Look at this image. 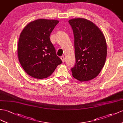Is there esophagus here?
<instances>
[{
    "label": "esophagus",
    "instance_id": "esophagus-1",
    "mask_svg": "<svg viewBox=\"0 0 123 123\" xmlns=\"http://www.w3.org/2000/svg\"><path fill=\"white\" fill-rule=\"evenodd\" d=\"M61 60H62V62H64V61H65V57H64V56H61Z\"/></svg>",
    "mask_w": 123,
    "mask_h": 123
}]
</instances>
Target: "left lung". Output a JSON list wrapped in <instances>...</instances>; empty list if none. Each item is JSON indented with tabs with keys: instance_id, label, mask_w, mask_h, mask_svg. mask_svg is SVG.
I'll list each match as a JSON object with an SVG mask.
<instances>
[{
	"instance_id": "left-lung-1",
	"label": "left lung",
	"mask_w": 123,
	"mask_h": 123,
	"mask_svg": "<svg viewBox=\"0 0 123 123\" xmlns=\"http://www.w3.org/2000/svg\"><path fill=\"white\" fill-rule=\"evenodd\" d=\"M74 35L76 64L73 76L80 81L94 79L103 68L107 54L105 38L98 27L89 20H69Z\"/></svg>"
}]
</instances>
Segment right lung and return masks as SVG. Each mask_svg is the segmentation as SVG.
I'll use <instances>...</instances> for the list:
<instances>
[{
    "mask_svg": "<svg viewBox=\"0 0 123 123\" xmlns=\"http://www.w3.org/2000/svg\"><path fill=\"white\" fill-rule=\"evenodd\" d=\"M58 22L38 19L29 23L21 33L18 45L19 61L26 73L35 78L50 76L62 63L49 38Z\"/></svg>",
    "mask_w": 123,
    "mask_h": 123,
    "instance_id": "obj_1",
    "label": "right lung"
}]
</instances>
